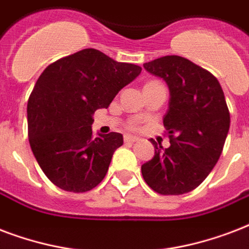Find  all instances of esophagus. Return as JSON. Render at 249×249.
I'll return each mask as SVG.
<instances>
[{
    "mask_svg": "<svg viewBox=\"0 0 249 249\" xmlns=\"http://www.w3.org/2000/svg\"><path fill=\"white\" fill-rule=\"evenodd\" d=\"M138 142V138H134V136H124V142Z\"/></svg>",
    "mask_w": 249,
    "mask_h": 249,
    "instance_id": "obj_1",
    "label": "esophagus"
}]
</instances>
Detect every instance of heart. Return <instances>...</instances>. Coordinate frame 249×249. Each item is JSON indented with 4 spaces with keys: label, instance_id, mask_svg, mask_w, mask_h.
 <instances>
[{
    "label": "heart",
    "instance_id": "heart-1",
    "mask_svg": "<svg viewBox=\"0 0 249 249\" xmlns=\"http://www.w3.org/2000/svg\"><path fill=\"white\" fill-rule=\"evenodd\" d=\"M130 127L131 128H136V127H138V122H136V121H132V122L130 123Z\"/></svg>",
    "mask_w": 249,
    "mask_h": 249
}]
</instances>
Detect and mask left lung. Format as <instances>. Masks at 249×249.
Instances as JSON below:
<instances>
[{
    "instance_id": "8db88e82",
    "label": "left lung",
    "mask_w": 249,
    "mask_h": 249,
    "mask_svg": "<svg viewBox=\"0 0 249 249\" xmlns=\"http://www.w3.org/2000/svg\"><path fill=\"white\" fill-rule=\"evenodd\" d=\"M163 79L170 90L163 126L170 146L155 145V157L142 166L146 184L161 195H183L207 178L222 153L230 128V113L215 76L179 55L144 63Z\"/></svg>"
}]
</instances>
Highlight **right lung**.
Wrapping results in <instances>:
<instances>
[{"label": "right lung", "mask_w": 249, "mask_h": 249, "mask_svg": "<svg viewBox=\"0 0 249 249\" xmlns=\"http://www.w3.org/2000/svg\"><path fill=\"white\" fill-rule=\"evenodd\" d=\"M142 67L83 49L42 71L27 104L28 139L37 163L53 184L87 192L101 183L123 144L118 132L92 135V115L107 109Z\"/></svg>", "instance_id": "add662e5"}]
</instances>
